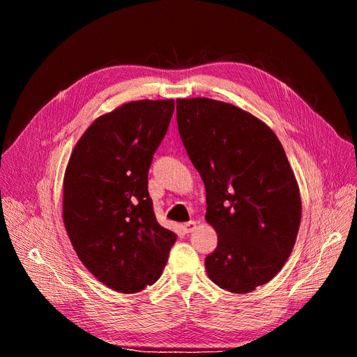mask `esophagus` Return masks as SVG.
Listing matches in <instances>:
<instances>
[{
    "mask_svg": "<svg viewBox=\"0 0 357 357\" xmlns=\"http://www.w3.org/2000/svg\"><path fill=\"white\" fill-rule=\"evenodd\" d=\"M194 227H195V221H190V222H185V224L182 225V229L185 233H191L192 229H194Z\"/></svg>",
    "mask_w": 357,
    "mask_h": 357,
    "instance_id": "34e87169",
    "label": "esophagus"
}]
</instances>
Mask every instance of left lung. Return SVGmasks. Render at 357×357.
Segmentation results:
<instances>
[{"instance_id":"obj_1","label":"left lung","mask_w":357,"mask_h":357,"mask_svg":"<svg viewBox=\"0 0 357 357\" xmlns=\"http://www.w3.org/2000/svg\"><path fill=\"white\" fill-rule=\"evenodd\" d=\"M178 130L206 188L218 246L209 279L248 294L284 266L301 222V197L278 136L252 114L208 98L176 100Z\"/></svg>"}]
</instances>
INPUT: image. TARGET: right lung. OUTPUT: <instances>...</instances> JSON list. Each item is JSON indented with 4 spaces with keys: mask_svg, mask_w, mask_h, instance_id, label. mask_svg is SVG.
<instances>
[{
    "mask_svg": "<svg viewBox=\"0 0 357 357\" xmlns=\"http://www.w3.org/2000/svg\"><path fill=\"white\" fill-rule=\"evenodd\" d=\"M175 100H136L79 137L63 178V222L78 258L121 294L158 280L176 234L155 220L148 170Z\"/></svg>",
    "mask_w": 357,
    "mask_h": 357,
    "instance_id": "obj_1",
    "label": "right lung"
}]
</instances>
